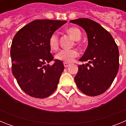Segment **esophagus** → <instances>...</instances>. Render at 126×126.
Wrapping results in <instances>:
<instances>
[{
    "label": "esophagus",
    "instance_id": "34e87169",
    "mask_svg": "<svg viewBox=\"0 0 126 126\" xmlns=\"http://www.w3.org/2000/svg\"><path fill=\"white\" fill-rule=\"evenodd\" d=\"M64 65L65 67H68L69 65V63H67V62H64Z\"/></svg>",
    "mask_w": 126,
    "mask_h": 126
}]
</instances>
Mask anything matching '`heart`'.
<instances>
[{
  "label": "heart",
  "mask_w": 126,
  "mask_h": 126,
  "mask_svg": "<svg viewBox=\"0 0 126 126\" xmlns=\"http://www.w3.org/2000/svg\"><path fill=\"white\" fill-rule=\"evenodd\" d=\"M67 32L69 34L74 40L78 41L81 38V32L79 29L76 27H71L67 30ZM50 48L52 50H57L59 47V38L55 33H53L50 36L48 40ZM79 45V43H76ZM78 56V52L76 50H62L55 56L56 59L64 61L65 62H71L76 57Z\"/></svg>",
  "instance_id": "b5f03b06"
}]
</instances>
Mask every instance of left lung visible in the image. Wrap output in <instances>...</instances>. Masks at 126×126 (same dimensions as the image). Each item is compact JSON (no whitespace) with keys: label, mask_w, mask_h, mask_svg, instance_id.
Instances as JSON below:
<instances>
[{"label":"left lung","mask_w":126,"mask_h":126,"mask_svg":"<svg viewBox=\"0 0 126 126\" xmlns=\"http://www.w3.org/2000/svg\"><path fill=\"white\" fill-rule=\"evenodd\" d=\"M70 22L83 28L88 38L87 48L79 59L88 63L79 65L78 73L74 78L76 84L86 95H100L109 89L118 73L117 45L110 33L93 20L80 18Z\"/></svg>","instance_id":"8db88e82"}]
</instances>
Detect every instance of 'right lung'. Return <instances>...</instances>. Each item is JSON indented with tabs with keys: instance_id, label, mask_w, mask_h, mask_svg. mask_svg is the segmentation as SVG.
<instances>
[{
	"instance_id": "right-lung-1",
	"label": "right lung",
	"mask_w": 126,
	"mask_h": 126,
	"mask_svg": "<svg viewBox=\"0 0 126 126\" xmlns=\"http://www.w3.org/2000/svg\"><path fill=\"white\" fill-rule=\"evenodd\" d=\"M66 21L37 19L20 29L11 44L12 73L23 92L38 98L49 96L57 88L64 69L61 61L53 59L50 36Z\"/></svg>"
}]
</instances>
